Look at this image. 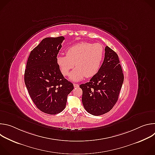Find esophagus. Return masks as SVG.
<instances>
[{"label":"esophagus","mask_w":155,"mask_h":155,"mask_svg":"<svg viewBox=\"0 0 155 155\" xmlns=\"http://www.w3.org/2000/svg\"><path fill=\"white\" fill-rule=\"evenodd\" d=\"M74 87H78L79 86V84H78L74 83Z\"/></svg>","instance_id":"obj_1"}]
</instances>
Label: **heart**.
I'll list each match as a JSON object with an SVG mask.
<instances>
[{"label":"heart","mask_w":155,"mask_h":155,"mask_svg":"<svg viewBox=\"0 0 155 155\" xmlns=\"http://www.w3.org/2000/svg\"><path fill=\"white\" fill-rule=\"evenodd\" d=\"M65 54L56 57V63L60 71L63 75L68 76L75 65L69 79L73 81H79L85 77H92L99 72L105 50L99 43L80 42L68 47Z\"/></svg>","instance_id":"heart-1"}]
</instances>
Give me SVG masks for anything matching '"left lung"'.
Here are the masks:
<instances>
[{
  "label": "left lung",
  "instance_id": "obj_1",
  "mask_svg": "<svg viewBox=\"0 0 155 155\" xmlns=\"http://www.w3.org/2000/svg\"><path fill=\"white\" fill-rule=\"evenodd\" d=\"M99 72L89 82L80 85L82 103L86 111L94 116L108 112L118 101L124 75L118 54L108 46Z\"/></svg>",
  "mask_w": 155,
  "mask_h": 155
}]
</instances>
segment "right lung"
<instances>
[{"instance_id": "right-lung-1", "label": "right lung", "mask_w": 155, "mask_h": 155, "mask_svg": "<svg viewBox=\"0 0 155 155\" xmlns=\"http://www.w3.org/2000/svg\"><path fill=\"white\" fill-rule=\"evenodd\" d=\"M62 36L43 38L28 58L25 82L31 98L40 111L56 115L65 108L74 84L66 80L56 63Z\"/></svg>"}]
</instances>
